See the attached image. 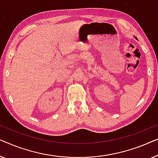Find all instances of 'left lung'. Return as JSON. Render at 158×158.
<instances>
[{"instance_id":"obj_1","label":"left lung","mask_w":158,"mask_h":158,"mask_svg":"<svg viewBox=\"0 0 158 158\" xmlns=\"http://www.w3.org/2000/svg\"><path fill=\"white\" fill-rule=\"evenodd\" d=\"M135 39H137V38H136V37H135Z\"/></svg>"}]
</instances>
